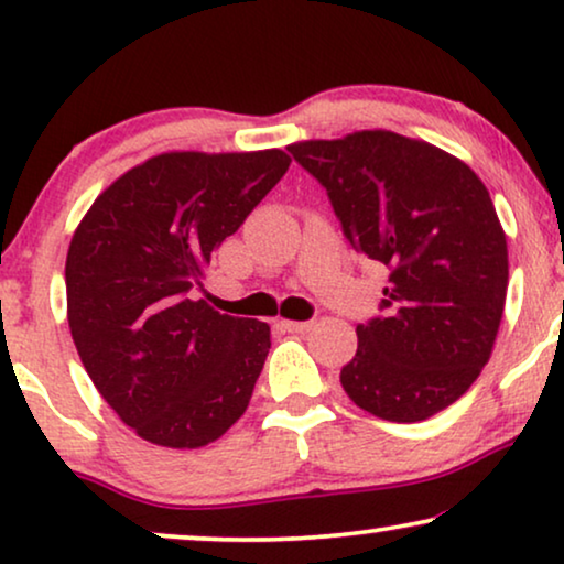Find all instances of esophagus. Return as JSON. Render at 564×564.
<instances>
[{
	"mask_svg": "<svg viewBox=\"0 0 564 564\" xmlns=\"http://www.w3.org/2000/svg\"><path fill=\"white\" fill-rule=\"evenodd\" d=\"M280 328L288 330V334H307L313 328L311 321H280Z\"/></svg>",
	"mask_w": 564,
	"mask_h": 564,
	"instance_id": "obj_1",
	"label": "esophagus"
}]
</instances>
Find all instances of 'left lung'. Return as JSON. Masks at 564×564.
<instances>
[{
	"label": "left lung",
	"mask_w": 564,
	"mask_h": 564,
	"mask_svg": "<svg viewBox=\"0 0 564 564\" xmlns=\"http://www.w3.org/2000/svg\"><path fill=\"white\" fill-rule=\"evenodd\" d=\"M288 151L326 187L354 251L390 269L382 318L359 323L341 384L361 411L426 421L488 365L506 307L508 246L465 161L392 130Z\"/></svg>",
	"instance_id": "1"
}]
</instances>
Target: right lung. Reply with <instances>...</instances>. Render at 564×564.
Instances as JSON below:
<instances>
[{
    "mask_svg": "<svg viewBox=\"0 0 564 564\" xmlns=\"http://www.w3.org/2000/svg\"><path fill=\"white\" fill-rule=\"evenodd\" d=\"M290 161L280 149L159 153L118 176L76 226L68 328L99 395L145 442L199 449L249 408L272 330L189 290Z\"/></svg>",
    "mask_w": 564,
    "mask_h": 564,
    "instance_id": "1",
    "label": "right lung"
}]
</instances>
